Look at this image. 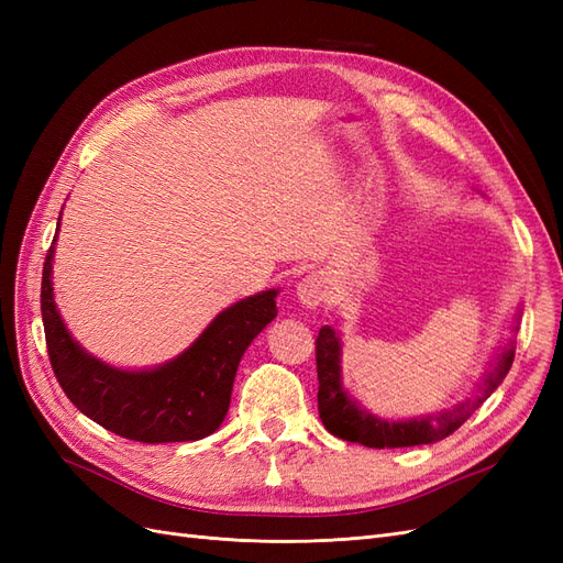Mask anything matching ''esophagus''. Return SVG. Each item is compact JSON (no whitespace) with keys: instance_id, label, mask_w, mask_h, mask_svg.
<instances>
[{"instance_id":"obj_1","label":"esophagus","mask_w":563,"mask_h":563,"mask_svg":"<svg viewBox=\"0 0 563 563\" xmlns=\"http://www.w3.org/2000/svg\"><path fill=\"white\" fill-rule=\"evenodd\" d=\"M296 294L305 308H317V305L327 300V279L317 275V272H312V275H308L298 284Z\"/></svg>"}]
</instances>
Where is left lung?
Instances as JSON below:
<instances>
[{
  "label": "left lung",
  "instance_id": "left-lung-1",
  "mask_svg": "<svg viewBox=\"0 0 563 563\" xmlns=\"http://www.w3.org/2000/svg\"><path fill=\"white\" fill-rule=\"evenodd\" d=\"M317 350V378H319V418L333 437L345 441H356L368 449H399V446H420L432 444V441L444 439L453 434L460 424H463L474 408H479L496 389L507 371L512 368L515 362V345L509 343L503 354H498V362L486 373V380L479 387V395L472 401L453 408V411L439 413L437 418H422V420H408V422H387L373 418L371 413L362 411L340 387V338L331 327H323L314 340Z\"/></svg>",
  "mask_w": 563,
  "mask_h": 563
}]
</instances>
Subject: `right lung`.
Segmentation results:
<instances>
[{
	"mask_svg": "<svg viewBox=\"0 0 563 563\" xmlns=\"http://www.w3.org/2000/svg\"><path fill=\"white\" fill-rule=\"evenodd\" d=\"M51 261L54 244L42 272V319L48 362L67 399L100 428L143 444L197 441L216 432L228 413L242 354L277 317L275 288L220 312L172 364L117 371L93 360L65 331L54 305Z\"/></svg>",
	"mask_w": 563,
	"mask_h": 563,
	"instance_id": "add662e5",
	"label": "right lung"
}]
</instances>
